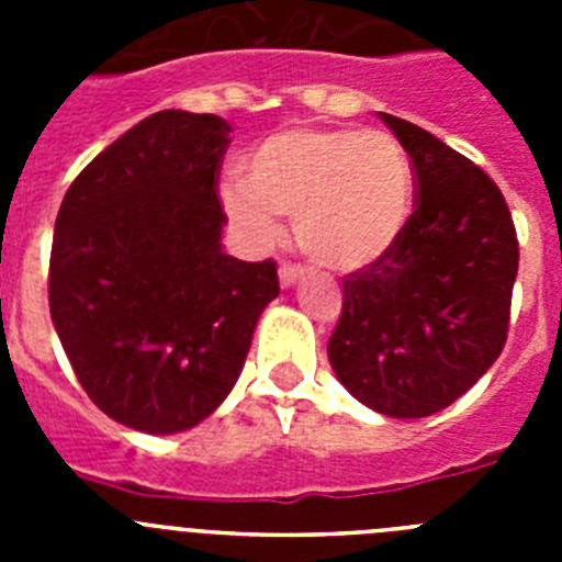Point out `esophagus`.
Returning <instances> with one entry per match:
<instances>
[{"label":"esophagus","instance_id":"esophagus-1","mask_svg":"<svg viewBox=\"0 0 562 562\" xmlns=\"http://www.w3.org/2000/svg\"><path fill=\"white\" fill-rule=\"evenodd\" d=\"M278 278H281V284L284 286L297 284V281L304 278V267L292 265V261H284V265H281V270H278Z\"/></svg>","mask_w":562,"mask_h":562}]
</instances>
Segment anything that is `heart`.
<instances>
[{
	"label": "heart",
	"instance_id": "1",
	"mask_svg": "<svg viewBox=\"0 0 562 562\" xmlns=\"http://www.w3.org/2000/svg\"><path fill=\"white\" fill-rule=\"evenodd\" d=\"M414 166L391 132L295 126L258 143L245 182L222 186L238 227L276 236V216L295 220L297 245L329 270L374 265L400 241L414 213Z\"/></svg>",
	"mask_w": 562,
	"mask_h": 562
}]
</instances>
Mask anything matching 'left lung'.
Segmentation results:
<instances>
[{"mask_svg":"<svg viewBox=\"0 0 562 562\" xmlns=\"http://www.w3.org/2000/svg\"><path fill=\"white\" fill-rule=\"evenodd\" d=\"M380 114L411 157L416 207L385 256L342 278L329 362L362 405L419 419L448 408L498 360L518 233L486 171L416 123Z\"/></svg>","mask_w":562,"mask_h":562,"instance_id":"obj_1","label":"left lung"}]
</instances>
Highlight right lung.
Masks as SVG:
<instances>
[{"mask_svg":"<svg viewBox=\"0 0 562 562\" xmlns=\"http://www.w3.org/2000/svg\"><path fill=\"white\" fill-rule=\"evenodd\" d=\"M231 123L162 109L78 173L56 216L49 315L89 400L143 434L220 408L278 265L222 252Z\"/></svg>","mask_w":562,"mask_h":562,"instance_id":"obj_1","label":"right lung"}]
</instances>
